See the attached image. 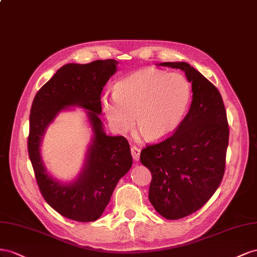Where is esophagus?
<instances>
[{"label":"esophagus","mask_w":257,"mask_h":257,"mask_svg":"<svg viewBox=\"0 0 257 257\" xmlns=\"http://www.w3.org/2000/svg\"><path fill=\"white\" fill-rule=\"evenodd\" d=\"M130 151H131V155H133L134 159L139 160V158H140V152H141L140 149H138L137 146H131Z\"/></svg>","instance_id":"esophagus-1"}]
</instances>
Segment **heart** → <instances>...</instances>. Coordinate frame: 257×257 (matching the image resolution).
I'll return each mask as SVG.
<instances>
[{"instance_id":"obj_1","label":"heart","mask_w":257,"mask_h":257,"mask_svg":"<svg viewBox=\"0 0 257 257\" xmlns=\"http://www.w3.org/2000/svg\"><path fill=\"white\" fill-rule=\"evenodd\" d=\"M192 88L181 73L148 68L120 79L114 93L102 97V107L114 129L127 133L137 123L152 140L166 138L179 127L189 104Z\"/></svg>"}]
</instances>
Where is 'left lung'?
<instances>
[{
    "label": "left lung",
    "instance_id": "obj_1",
    "mask_svg": "<svg viewBox=\"0 0 257 257\" xmlns=\"http://www.w3.org/2000/svg\"><path fill=\"white\" fill-rule=\"evenodd\" d=\"M180 69L192 83L193 101L174 133L141 151V163L152 181L149 199L167 219H180L198 211L223 180L229 128L217 88L186 62H164Z\"/></svg>",
    "mask_w": 257,
    "mask_h": 257
}]
</instances>
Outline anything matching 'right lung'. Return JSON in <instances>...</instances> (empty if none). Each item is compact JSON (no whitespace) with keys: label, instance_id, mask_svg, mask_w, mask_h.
<instances>
[{"label":"right lung","instance_id":"1","mask_svg":"<svg viewBox=\"0 0 257 257\" xmlns=\"http://www.w3.org/2000/svg\"><path fill=\"white\" fill-rule=\"evenodd\" d=\"M116 60L69 63L36 92L30 113L28 153L44 199L58 213L77 222H93L103 213L117 183L133 165L127 139L106 136L99 114L101 93L116 71ZM79 105L90 111L95 138L83 173L71 186H60L46 173L39 156L45 128L62 109Z\"/></svg>","mask_w":257,"mask_h":257}]
</instances>
